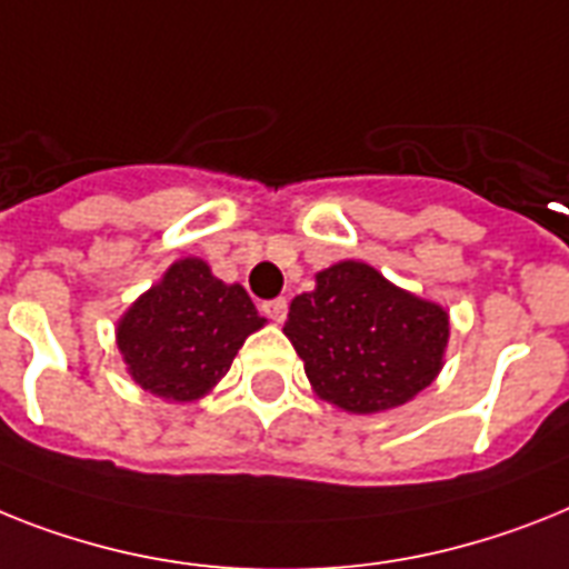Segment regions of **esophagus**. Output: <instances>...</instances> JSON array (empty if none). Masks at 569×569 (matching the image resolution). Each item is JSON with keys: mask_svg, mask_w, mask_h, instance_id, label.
Masks as SVG:
<instances>
[{"mask_svg": "<svg viewBox=\"0 0 569 569\" xmlns=\"http://www.w3.org/2000/svg\"><path fill=\"white\" fill-rule=\"evenodd\" d=\"M261 313L267 319H273V322H281V319L288 317V302L284 299H270V302H261Z\"/></svg>", "mask_w": 569, "mask_h": 569, "instance_id": "1", "label": "esophagus"}]
</instances>
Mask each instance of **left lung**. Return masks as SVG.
I'll list each match as a JSON object with an SVG mask.
<instances>
[{"instance_id":"1","label":"left lung","mask_w":569,"mask_h":569,"mask_svg":"<svg viewBox=\"0 0 569 569\" xmlns=\"http://www.w3.org/2000/svg\"><path fill=\"white\" fill-rule=\"evenodd\" d=\"M284 335L319 398L349 412H380L433 383L448 313L363 261H340L317 276V290L290 302Z\"/></svg>"}]
</instances>
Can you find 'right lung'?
<instances>
[{
    "label": "right lung",
    "mask_w": 569,
    "mask_h": 569,
    "mask_svg": "<svg viewBox=\"0 0 569 569\" xmlns=\"http://www.w3.org/2000/svg\"><path fill=\"white\" fill-rule=\"evenodd\" d=\"M261 326L264 317L241 284H223L206 261L182 258L124 313L119 349L139 387L168 401H194L229 372Z\"/></svg>",
    "instance_id": "obj_1"
}]
</instances>
